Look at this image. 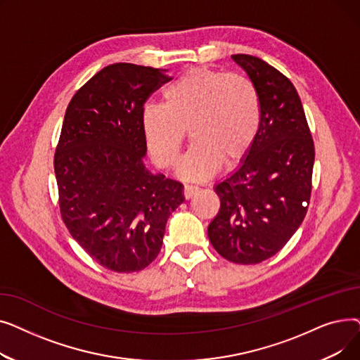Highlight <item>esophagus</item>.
Listing matches in <instances>:
<instances>
[{"label":"esophagus","instance_id":"34e87169","mask_svg":"<svg viewBox=\"0 0 360 360\" xmlns=\"http://www.w3.org/2000/svg\"><path fill=\"white\" fill-rule=\"evenodd\" d=\"M197 191H198V186H195V185H185L184 186V197L186 200L191 198Z\"/></svg>","mask_w":360,"mask_h":360}]
</instances>
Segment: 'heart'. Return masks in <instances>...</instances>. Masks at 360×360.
Listing matches in <instances>:
<instances>
[{
  "label": "heart",
  "instance_id": "1",
  "mask_svg": "<svg viewBox=\"0 0 360 360\" xmlns=\"http://www.w3.org/2000/svg\"><path fill=\"white\" fill-rule=\"evenodd\" d=\"M255 84L242 74L193 67L162 91V105H147L141 129L148 153L160 169L176 166L186 139L194 140L179 166L186 179H205L221 162L238 163L248 153L261 125Z\"/></svg>",
  "mask_w": 360,
  "mask_h": 360
}]
</instances>
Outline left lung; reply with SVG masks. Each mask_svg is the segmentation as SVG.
<instances>
[{"label": "left lung", "instance_id": "left-lung-1", "mask_svg": "<svg viewBox=\"0 0 360 360\" xmlns=\"http://www.w3.org/2000/svg\"><path fill=\"white\" fill-rule=\"evenodd\" d=\"M232 58L255 84L262 117L242 165L214 188L220 210L209 224V239L228 261L258 264L285 247L307 216L315 148L286 75L252 55Z\"/></svg>", "mask_w": 360, "mask_h": 360}]
</instances>
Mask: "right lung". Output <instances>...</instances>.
Masks as SVG:
<instances>
[{"mask_svg": "<svg viewBox=\"0 0 360 360\" xmlns=\"http://www.w3.org/2000/svg\"><path fill=\"white\" fill-rule=\"evenodd\" d=\"M169 80L153 67H105L70 101L55 148L63 221L94 261L117 273L140 271L158 257L166 221L184 201L181 182L143 163L141 112Z\"/></svg>", "mask_w": 360, "mask_h": 360, "instance_id": "1", "label": "right lung"}]
</instances>
